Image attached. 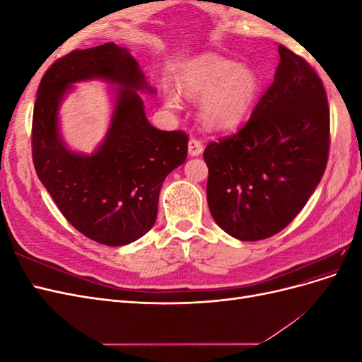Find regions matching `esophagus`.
I'll return each mask as SVG.
<instances>
[{
	"label": "esophagus",
	"instance_id": "34e87169",
	"mask_svg": "<svg viewBox=\"0 0 362 362\" xmlns=\"http://www.w3.org/2000/svg\"><path fill=\"white\" fill-rule=\"evenodd\" d=\"M202 151H204V146H202V144H201L199 140H196V139H190L189 140V156L190 157L201 156Z\"/></svg>",
	"mask_w": 362,
	"mask_h": 362
}]
</instances>
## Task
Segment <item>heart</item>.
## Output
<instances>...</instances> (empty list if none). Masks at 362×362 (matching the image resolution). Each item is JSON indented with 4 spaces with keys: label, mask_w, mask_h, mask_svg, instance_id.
<instances>
[{
    "label": "heart",
    "mask_w": 362,
    "mask_h": 362,
    "mask_svg": "<svg viewBox=\"0 0 362 362\" xmlns=\"http://www.w3.org/2000/svg\"><path fill=\"white\" fill-rule=\"evenodd\" d=\"M261 89L258 74L247 64L218 56H202L178 78V90L199 101L201 122L211 131H231L242 125L254 108ZM166 105L177 110L180 100L166 95Z\"/></svg>",
    "instance_id": "1"
}]
</instances>
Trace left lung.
<instances>
[{
    "mask_svg": "<svg viewBox=\"0 0 362 362\" xmlns=\"http://www.w3.org/2000/svg\"><path fill=\"white\" fill-rule=\"evenodd\" d=\"M279 64L247 124L204 151L206 201L226 234L257 242L278 234L319 185L329 151V107L322 80L279 45Z\"/></svg>",
    "mask_w": 362,
    "mask_h": 362,
    "instance_id": "obj_1",
    "label": "left lung"
}]
</instances>
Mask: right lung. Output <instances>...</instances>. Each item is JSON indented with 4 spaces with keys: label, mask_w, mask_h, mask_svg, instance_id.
I'll return each mask as SVG.
<instances>
[{
    "label": "right lung",
    "mask_w": 362,
    "mask_h": 362,
    "mask_svg": "<svg viewBox=\"0 0 362 362\" xmlns=\"http://www.w3.org/2000/svg\"><path fill=\"white\" fill-rule=\"evenodd\" d=\"M101 79L112 116L93 153L71 150L59 133V107L76 82ZM129 49L116 43L75 49L43 75L33 113V161L68 222L107 246H124L154 226L163 181L187 157L182 131L149 124L140 93L156 95Z\"/></svg>",
    "instance_id": "obj_1"
}]
</instances>
